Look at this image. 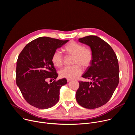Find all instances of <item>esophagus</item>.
I'll return each mask as SVG.
<instances>
[{"mask_svg": "<svg viewBox=\"0 0 135 135\" xmlns=\"http://www.w3.org/2000/svg\"><path fill=\"white\" fill-rule=\"evenodd\" d=\"M70 81H71V80H70V79H67V81L68 82H70Z\"/></svg>", "mask_w": 135, "mask_h": 135, "instance_id": "obj_1", "label": "esophagus"}]
</instances>
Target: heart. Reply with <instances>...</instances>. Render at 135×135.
<instances>
[{
  "instance_id": "obj_1",
  "label": "heart",
  "mask_w": 135,
  "mask_h": 135,
  "mask_svg": "<svg viewBox=\"0 0 135 135\" xmlns=\"http://www.w3.org/2000/svg\"><path fill=\"white\" fill-rule=\"evenodd\" d=\"M64 51L68 55L73 56L72 66L65 67L59 72L61 78L68 79H75L79 77L83 71L82 68L88 67L93 60V52L88 47H84L82 44L72 41L68 43L64 47ZM64 56L59 50H56L52 55L51 61L53 64L61 67L64 62Z\"/></svg>"
}]
</instances>
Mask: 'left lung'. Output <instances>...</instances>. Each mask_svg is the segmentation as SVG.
<instances>
[{"mask_svg": "<svg viewBox=\"0 0 135 135\" xmlns=\"http://www.w3.org/2000/svg\"><path fill=\"white\" fill-rule=\"evenodd\" d=\"M79 42L89 45L93 52L91 65L82 76L92 82H79L76 99L84 108H98L109 101L119 84L118 60L111 46L98 36H88Z\"/></svg>", "mask_w": 135, "mask_h": 135, "instance_id": "obj_1", "label": "left lung"}]
</instances>
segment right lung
Instances as JSON below:
<instances>
[{"mask_svg":"<svg viewBox=\"0 0 135 135\" xmlns=\"http://www.w3.org/2000/svg\"><path fill=\"white\" fill-rule=\"evenodd\" d=\"M62 41L41 37L27 44L16 62V82L23 98L32 106L47 109L59 101L60 89L66 79L56 81L57 73L51 61L53 53L66 44ZM54 80L48 84L47 80Z\"/></svg>","mask_w":135,"mask_h":135,"instance_id":"add662e5","label":"right lung"}]
</instances>
